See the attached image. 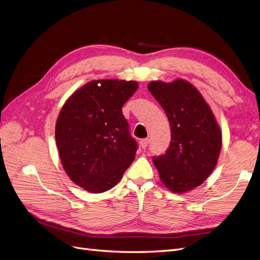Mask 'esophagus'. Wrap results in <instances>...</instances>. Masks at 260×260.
<instances>
[{"mask_svg":"<svg viewBox=\"0 0 260 260\" xmlns=\"http://www.w3.org/2000/svg\"><path fill=\"white\" fill-rule=\"evenodd\" d=\"M149 143V139H142L140 141V146L142 148H145Z\"/></svg>","mask_w":260,"mask_h":260,"instance_id":"34e87169","label":"esophagus"}]
</instances>
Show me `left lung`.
Listing matches in <instances>:
<instances>
[{"instance_id":"obj_1","label":"left lung","mask_w":260,"mask_h":260,"mask_svg":"<svg viewBox=\"0 0 260 260\" xmlns=\"http://www.w3.org/2000/svg\"><path fill=\"white\" fill-rule=\"evenodd\" d=\"M147 89L166 113L171 131L166 154L153 162L171 192L191 191L216 167L222 145L219 124L202 94L186 80L152 81Z\"/></svg>"}]
</instances>
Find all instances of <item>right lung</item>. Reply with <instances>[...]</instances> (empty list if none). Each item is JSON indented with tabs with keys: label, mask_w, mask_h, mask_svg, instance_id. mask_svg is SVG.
Here are the masks:
<instances>
[{
	"label": "right lung",
	"mask_w": 260,
	"mask_h": 260,
	"mask_svg": "<svg viewBox=\"0 0 260 260\" xmlns=\"http://www.w3.org/2000/svg\"><path fill=\"white\" fill-rule=\"evenodd\" d=\"M138 88L136 81L93 80L60 109L55 140L62 168L88 192L111 190L135 160L138 144L121 108Z\"/></svg>",
	"instance_id": "obj_1"
}]
</instances>
